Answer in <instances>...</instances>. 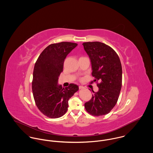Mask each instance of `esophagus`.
Segmentation results:
<instances>
[{"label": "esophagus", "mask_w": 153, "mask_h": 153, "mask_svg": "<svg viewBox=\"0 0 153 153\" xmlns=\"http://www.w3.org/2000/svg\"><path fill=\"white\" fill-rule=\"evenodd\" d=\"M79 87V88H80V89H83V88H85V87H84L83 86H82V85H80Z\"/></svg>", "instance_id": "obj_1"}]
</instances>
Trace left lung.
<instances>
[{
    "mask_svg": "<svg viewBox=\"0 0 153 153\" xmlns=\"http://www.w3.org/2000/svg\"><path fill=\"white\" fill-rule=\"evenodd\" d=\"M84 49L91 61L92 76L99 91L85 104L86 111L94 116L108 114L116 104L122 85V67L118 54L109 46L99 42H85Z\"/></svg>",
    "mask_w": 153,
    "mask_h": 153,
    "instance_id": "1",
    "label": "left lung"
}]
</instances>
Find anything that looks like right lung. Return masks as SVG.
Here are the masks:
<instances>
[{"label": "right lung", "instance_id": "right-lung-1", "mask_svg": "<svg viewBox=\"0 0 153 153\" xmlns=\"http://www.w3.org/2000/svg\"><path fill=\"white\" fill-rule=\"evenodd\" d=\"M77 46V43L68 42L50 45L41 53L34 65L32 81L34 101L39 110L49 118L63 116L68 110L69 99L79 90L74 84H70L65 88L57 84L65 59Z\"/></svg>", "mask_w": 153, "mask_h": 153}]
</instances>
